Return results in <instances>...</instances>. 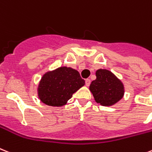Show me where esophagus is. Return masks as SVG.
Returning a JSON list of instances; mask_svg holds the SVG:
<instances>
[{
	"instance_id": "esophagus-1",
	"label": "esophagus",
	"mask_w": 152,
	"mask_h": 152,
	"mask_svg": "<svg viewBox=\"0 0 152 152\" xmlns=\"http://www.w3.org/2000/svg\"><path fill=\"white\" fill-rule=\"evenodd\" d=\"M85 83H86V86H87V87H89L90 84H91V80H90V79H87L86 81H85Z\"/></svg>"
}]
</instances>
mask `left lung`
<instances>
[{"instance_id": "1", "label": "left lung", "mask_w": 152, "mask_h": 152, "mask_svg": "<svg viewBox=\"0 0 152 152\" xmlns=\"http://www.w3.org/2000/svg\"><path fill=\"white\" fill-rule=\"evenodd\" d=\"M96 80L90 85L97 103L103 106H111L120 101L124 95V86L121 80L107 69L96 71Z\"/></svg>"}]
</instances>
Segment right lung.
Listing matches in <instances>:
<instances>
[{
  "label": "right lung",
  "instance_id": "add662e5",
  "mask_svg": "<svg viewBox=\"0 0 152 152\" xmlns=\"http://www.w3.org/2000/svg\"><path fill=\"white\" fill-rule=\"evenodd\" d=\"M84 84V80L77 70L65 66L58 68L42 76L37 89L38 97L48 105L61 107Z\"/></svg>",
  "mask_w": 152,
  "mask_h": 152
}]
</instances>
